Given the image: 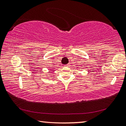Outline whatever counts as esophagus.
<instances>
[{"instance_id":"34e87169","label":"esophagus","mask_w":126,"mask_h":126,"mask_svg":"<svg viewBox=\"0 0 126 126\" xmlns=\"http://www.w3.org/2000/svg\"><path fill=\"white\" fill-rule=\"evenodd\" d=\"M66 66H67V67H68V65H66Z\"/></svg>"}]
</instances>
